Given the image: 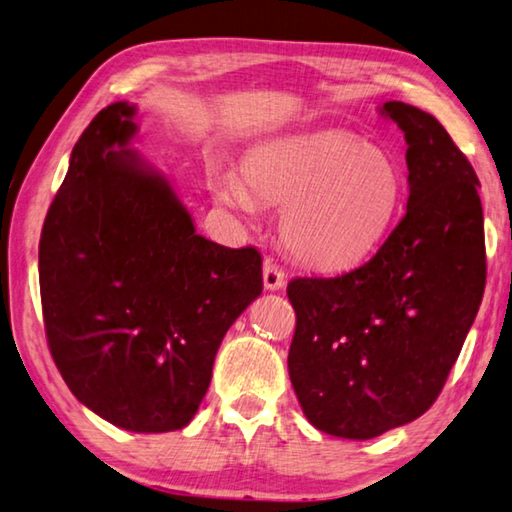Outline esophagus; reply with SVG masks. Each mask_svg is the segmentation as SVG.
<instances>
[{"label":"esophagus","instance_id":"esophagus-1","mask_svg":"<svg viewBox=\"0 0 512 512\" xmlns=\"http://www.w3.org/2000/svg\"><path fill=\"white\" fill-rule=\"evenodd\" d=\"M264 286L268 291H282L286 286V275L273 259H266L264 262Z\"/></svg>","mask_w":512,"mask_h":512}]
</instances>
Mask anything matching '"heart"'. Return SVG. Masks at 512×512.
Instances as JSON below:
<instances>
[{
    "label": "heart",
    "mask_w": 512,
    "mask_h": 512,
    "mask_svg": "<svg viewBox=\"0 0 512 512\" xmlns=\"http://www.w3.org/2000/svg\"><path fill=\"white\" fill-rule=\"evenodd\" d=\"M221 206L248 212L253 196L282 206L280 237L288 253L322 271L365 259L394 226L403 172L392 154L349 132L273 138L246 150L239 179L212 181Z\"/></svg>",
    "instance_id": "obj_1"
}]
</instances>
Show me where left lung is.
Returning <instances> with one entry per match:
<instances>
[{
	"label": "left lung",
	"instance_id": "1",
	"mask_svg": "<svg viewBox=\"0 0 512 512\" xmlns=\"http://www.w3.org/2000/svg\"><path fill=\"white\" fill-rule=\"evenodd\" d=\"M403 129L405 215L376 255L338 277H295L288 376L313 427L367 441L430 410L486 286L479 179L443 125L389 100Z\"/></svg>",
	"mask_w": 512,
	"mask_h": 512
}]
</instances>
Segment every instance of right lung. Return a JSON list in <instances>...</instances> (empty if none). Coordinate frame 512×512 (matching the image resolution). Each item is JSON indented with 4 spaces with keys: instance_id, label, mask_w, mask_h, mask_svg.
I'll use <instances>...</instances> for the list:
<instances>
[{
    "instance_id": "add662e5",
    "label": "right lung",
    "mask_w": 512,
    "mask_h": 512,
    "mask_svg": "<svg viewBox=\"0 0 512 512\" xmlns=\"http://www.w3.org/2000/svg\"><path fill=\"white\" fill-rule=\"evenodd\" d=\"M136 107L91 120L40 237L46 340L73 396L129 432H172L208 392L221 340L262 293V255L197 235L129 147Z\"/></svg>"
}]
</instances>
